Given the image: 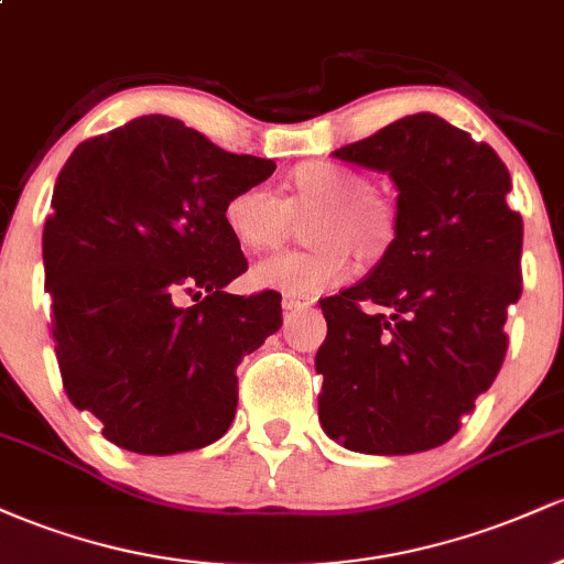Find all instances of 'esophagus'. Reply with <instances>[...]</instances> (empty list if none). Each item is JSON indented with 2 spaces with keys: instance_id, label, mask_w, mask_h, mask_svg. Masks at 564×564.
Masks as SVG:
<instances>
[{
  "instance_id": "obj_1",
  "label": "esophagus",
  "mask_w": 564,
  "mask_h": 564,
  "mask_svg": "<svg viewBox=\"0 0 564 564\" xmlns=\"http://www.w3.org/2000/svg\"><path fill=\"white\" fill-rule=\"evenodd\" d=\"M313 304H315V296H291V294L283 296V310H286V313H294V310H304V307H313Z\"/></svg>"
}]
</instances>
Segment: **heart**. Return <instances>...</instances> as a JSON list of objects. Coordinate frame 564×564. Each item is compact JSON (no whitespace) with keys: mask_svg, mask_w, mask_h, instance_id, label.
<instances>
[{"mask_svg":"<svg viewBox=\"0 0 564 564\" xmlns=\"http://www.w3.org/2000/svg\"><path fill=\"white\" fill-rule=\"evenodd\" d=\"M307 219L313 249L281 251L251 268L257 289H273L291 296H310L347 281L352 262L387 254L398 232V215L390 200L373 193L364 174L332 161H307L291 170L286 196L278 198L268 187H241L225 200L223 223L243 251H268L286 238L291 217Z\"/></svg>","mask_w":564,"mask_h":564,"instance_id":"heart-1","label":"heart"}]
</instances>
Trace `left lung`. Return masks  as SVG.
<instances>
[{
  "label": "left lung",
  "mask_w": 564,
  "mask_h": 564,
  "mask_svg": "<svg viewBox=\"0 0 564 564\" xmlns=\"http://www.w3.org/2000/svg\"><path fill=\"white\" fill-rule=\"evenodd\" d=\"M334 156L390 174L398 232L371 275L321 300V426L371 456L437 448L507 355L503 323L522 291L511 177L494 148L435 113L403 116Z\"/></svg>",
  "instance_id": "1"
}]
</instances>
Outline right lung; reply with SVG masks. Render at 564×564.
<instances>
[{
  "label": "right lung",
  "instance_id": "1",
  "mask_svg": "<svg viewBox=\"0 0 564 564\" xmlns=\"http://www.w3.org/2000/svg\"><path fill=\"white\" fill-rule=\"evenodd\" d=\"M273 172L151 113L82 142L57 174L42 236L57 366L119 448L198 451L236 419V368L283 321L275 291H225L246 260L223 206Z\"/></svg>",
  "mask_w": 564,
  "mask_h": 564
}]
</instances>
